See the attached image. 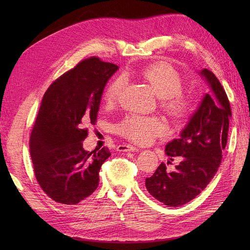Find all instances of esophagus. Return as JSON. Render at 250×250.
I'll return each instance as SVG.
<instances>
[{"instance_id": "obj_1", "label": "esophagus", "mask_w": 250, "mask_h": 250, "mask_svg": "<svg viewBox=\"0 0 250 250\" xmlns=\"http://www.w3.org/2000/svg\"><path fill=\"white\" fill-rule=\"evenodd\" d=\"M118 151H123V152H127V151H131V152H137L139 151V148L131 146V145H120L117 147Z\"/></svg>"}]
</instances>
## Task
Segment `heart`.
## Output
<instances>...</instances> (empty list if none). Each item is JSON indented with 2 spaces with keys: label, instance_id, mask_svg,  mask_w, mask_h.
<instances>
[{
  "label": "heart",
  "instance_id": "obj_1",
  "mask_svg": "<svg viewBox=\"0 0 250 250\" xmlns=\"http://www.w3.org/2000/svg\"><path fill=\"white\" fill-rule=\"evenodd\" d=\"M139 76L150 83L161 98V106L168 116L175 120H184L190 116L195 107V95L183 89L186 80L175 67L168 62H155L141 67ZM125 85V78H113L105 88L104 100L107 105L118 101ZM123 137L139 144H148L161 134L164 126L160 120L152 117L132 115L117 126Z\"/></svg>",
  "mask_w": 250,
  "mask_h": 250
}]
</instances>
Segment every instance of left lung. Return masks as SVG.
I'll use <instances>...</instances> for the list:
<instances>
[{
  "label": "left lung",
  "mask_w": 250,
  "mask_h": 250,
  "mask_svg": "<svg viewBox=\"0 0 250 250\" xmlns=\"http://www.w3.org/2000/svg\"><path fill=\"white\" fill-rule=\"evenodd\" d=\"M213 94H207L180 135L168 143L165 152L180 163L168 171L162 163L152 176L146 178L148 192L168 207H180L193 200L213 179L228 143L231 109L220 81L213 72L203 69Z\"/></svg>",
  "instance_id": "left-lung-1"
}]
</instances>
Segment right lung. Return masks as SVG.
<instances>
[{
	"label": "right lung",
	"instance_id": "add662e5",
	"mask_svg": "<svg viewBox=\"0 0 250 250\" xmlns=\"http://www.w3.org/2000/svg\"><path fill=\"white\" fill-rule=\"evenodd\" d=\"M119 69L99 57L82 60L44 93L30 135V155L37 183L51 199L77 204L99 185V171L110 156L107 147L83 149L95 125L105 85Z\"/></svg>",
	"mask_w": 250,
	"mask_h": 250
}]
</instances>
